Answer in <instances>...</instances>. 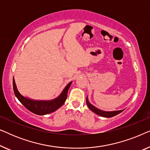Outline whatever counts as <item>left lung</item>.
<instances>
[{
    "label": "left lung",
    "mask_w": 150,
    "mask_h": 150,
    "mask_svg": "<svg viewBox=\"0 0 150 150\" xmlns=\"http://www.w3.org/2000/svg\"><path fill=\"white\" fill-rule=\"evenodd\" d=\"M86 102H87V104L90 110H92L93 112H95L96 114L98 115L104 117H112L115 116L117 115H118L119 113H120V112H122L123 111V110H115V111H109V112L103 111V110L98 109V108H97L94 106L92 105V104H90L89 100L87 99V98H86Z\"/></svg>",
    "instance_id": "8db88e82"
}]
</instances>
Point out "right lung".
<instances>
[{
  "label": "right lung",
  "instance_id": "1",
  "mask_svg": "<svg viewBox=\"0 0 150 150\" xmlns=\"http://www.w3.org/2000/svg\"><path fill=\"white\" fill-rule=\"evenodd\" d=\"M71 84V82L65 87L61 95L56 99L49 100V101H38V100L28 99V98L22 96L18 91L15 81H14V79H13V91L16 98L25 106L26 108H27L30 112L36 115H44L51 113L60 108L65 103V100L67 99V91H68Z\"/></svg>",
  "mask_w": 150,
  "mask_h": 150
}]
</instances>
